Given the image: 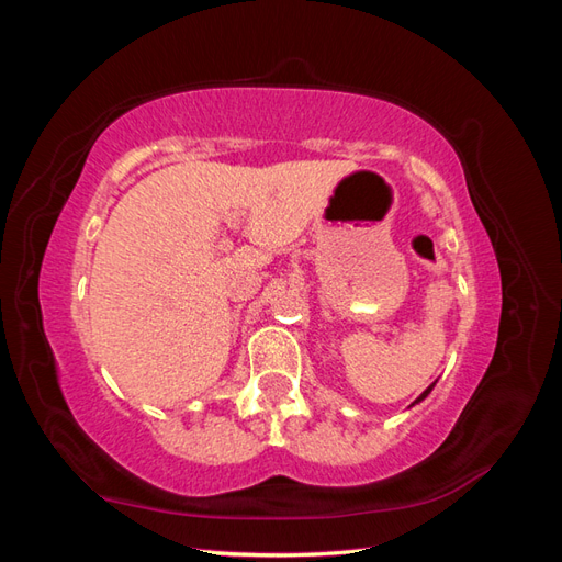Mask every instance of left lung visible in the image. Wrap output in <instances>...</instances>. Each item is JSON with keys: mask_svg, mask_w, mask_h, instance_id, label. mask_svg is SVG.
<instances>
[{"mask_svg": "<svg viewBox=\"0 0 562 562\" xmlns=\"http://www.w3.org/2000/svg\"><path fill=\"white\" fill-rule=\"evenodd\" d=\"M431 389H434V384H431V386H429V389H424V391H422V396H419V398H417V401H415V403H419V401H424V398H427V396H429V394H431Z\"/></svg>", "mask_w": 562, "mask_h": 562, "instance_id": "left-lung-1", "label": "left lung"}]
</instances>
